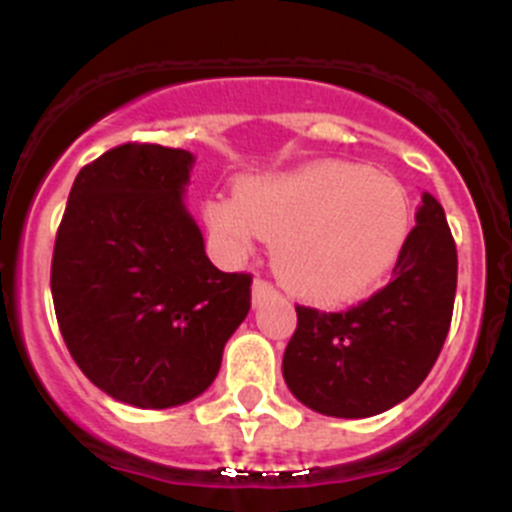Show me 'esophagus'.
<instances>
[{
  "instance_id": "esophagus-1",
  "label": "esophagus",
  "mask_w": 512,
  "mask_h": 512,
  "mask_svg": "<svg viewBox=\"0 0 512 512\" xmlns=\"http://www.w3.org/2000/svg\"><path fill=\"white\" fill-rule=\"evenodd\" d=\"M277 295V287L271 282H266V279H256V282H253V305H261L264 300H271V297Z\"/></svg>"
}]
</instances>
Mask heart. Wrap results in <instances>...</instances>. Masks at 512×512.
I'll list each match as a JSON object with an SVG mask.
<instances>
[{"mask_svg": "<svg viewBox=\"0 0 512 512\" xmlns=\"http://www.w3.org/2000/svg\"><path fill=\"white\" fill-rule=\"evenodd\" d=\"M205 215L233 246H248L256 233L277 241L279 277L315 302L366 295L392 269L410 230L405 192L351 164L251 179L238 197L207 202Z\"/></svg>", "mask_w": 512, "mask_h": 512, "instance_id": "b5f03b06", "label": "heart"}]
</instances>
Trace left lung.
Returning <instances> with one entry per match:
<instances>
[{"mask_svg": "<svg viewBox=\"0 0 512 512\" xmlns=\"http://www.w3.org/2000/svg\"><path fill=\"white\" fill-rule=\"evenodd\" d=\"M392 279L348 310L297 305L282 372L315 413L369 418L413 395L441 354L456 295V243L425 192Z\"/></svg>", "mask_w": 512, "mask_h": 512, "instance_id": "left-lung-1", "label": "left lung"}]
</instances>
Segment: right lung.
<instances>
[{
	"label": "right lung",
	"mask_w": 512,
	"mask_h": 512,
	"mask_svg": "<svg viewBox=\"0 0 512 512\" xmlns=\"http://www.w3.org/2000/svg\"><path fill=\"white\" fill-rule=\"evenodd\" d=\"M192 153L122 143L76 176L53 246L51 292L69 354L135 408H174L217 377L251 310V274L220 271L182 205Z\"/></svg>",
	"instance_id": "right-lung-1"
}]
</instances>
